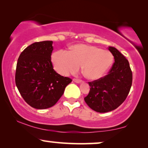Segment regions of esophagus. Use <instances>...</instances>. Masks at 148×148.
Masks as SVG:
<instances>
[{"mask_svg": "<svg viewBox=\"0 0 148 148\" xmlns=\"http://www.w3.org/2000/svg\"><path fill=\"white\" fill-rule=\"evenodd\" d=\"M73 81L74 82L77 83V84H79V83H82V80H81V79H73Z\"/></svg>", "mask_w": 148, "mask_h": 148, "instance_id": "34e87169", "label": "esophagus"}]
</instances>
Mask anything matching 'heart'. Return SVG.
Segmentation results:
<instances>
[{"instance_id":"1","label":"heart","mask_w":148,"mask_h":148,"mask_svg":"<svg viewBox=\"0 0 148 148\" xmlns=\"http://www.w3.org/2000/svg\"><path fill=\"white\" fill-rule=\"evenodd\" d=\"M52 62L56 71L63 75L75 74L82 66L85 77L97 80L111 68L114 56L108 50L79 44L72 46L70 51L56 50L52 54Z\"/></svg>"}]
</instances>
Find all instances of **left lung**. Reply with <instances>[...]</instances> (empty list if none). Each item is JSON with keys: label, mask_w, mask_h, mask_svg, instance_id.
Listing matches in <instances>:
<instances>
[{"label": "left lung", "mask_w": 148, "mask_h": 148, "mask_svg": "<svg viewBox=\"0 0 148 148\" xmlns=\"http://www.w3.org/2000/svg\"><path fill=\"white\" fill-rule=\"evenodd\" d=\"M108 50L114 62L108 75L88 82L90 92L84 100L89 107L98 112H107L118 108L125 100L132 85L133 75L129 61L116 48Z\"/></svg>", "instance_id": "1"}]
</instances>
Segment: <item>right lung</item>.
Here are the masks:
<instances>
[{"mask_svg": "<svg viewBox=\"0 0 148 148\" xmlns=\"http://www.w3.org/2000/svg\"><path fill=\"white\" fill-rule=\"evenodd\" d=\"M52 43H33L21 52L17 60L16 86L24 100L36 109L53 106L72 82L54 70L51 62Z\"/></svg>", "mask_w": 148, "mask_h": 148, "instance_id": "obj_1", "label": "right lung"}]
</instances>
